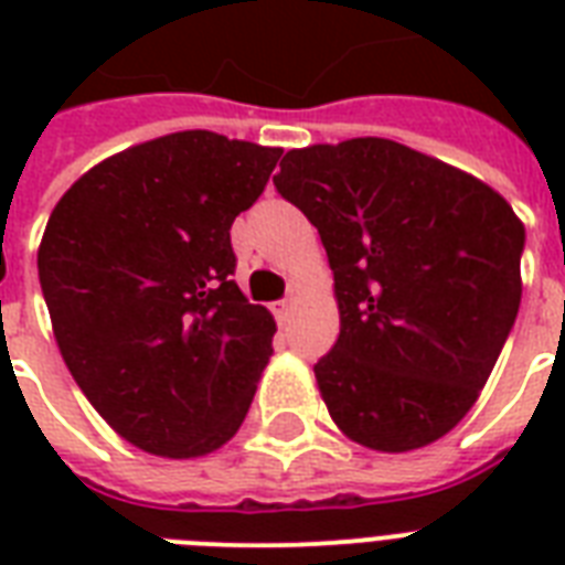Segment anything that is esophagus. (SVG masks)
I'll use <instances>...</instances> for the list:
<instances>
[{
	"label": "esophagus",
	"mask_w": 565,
	"mask_h": 565,
	"mask_svg": "<svg viewBox=\"0 0 565 565\" xmlns=\"http://www.w3.org/2000/svg\"><path fill=\"white\" fill-rule=\"evenodd\" d=\"M296 301H299V287H290L287 299H281L278 305H275V317H278V319L290 317L292 308H296Z\"/></svg>",
	"instance_id": "1"
}]
</instances>
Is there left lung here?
Here are the masks:
<instances>
[{"label": "left lung", "mask_w": 565, "mask_h": 565, "mask_svg": "<svg viewBox=\"0 0 565 565\" xmlns=\"http://www.w3.org/2000/svg\"><path fill=\"white\" fill-rule=\"evenodd\" d=\"M273 181L334 269L340 337L313 372L337 428L375 451L448 434L516 322L525 225L513 207L384 137L292 149Z\"/></svg>", "instance_id": "1"}]
</instances>
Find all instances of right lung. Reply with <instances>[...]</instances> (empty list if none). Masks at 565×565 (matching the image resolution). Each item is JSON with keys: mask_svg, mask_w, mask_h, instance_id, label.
Masks as SVG:
<instances>
[{"mask_svg": "<svg viewBox=\"0 0 565 565\" xmlns=\"http://www.w3.org/2000/svg\"><path fill=\"white\" fill-rule=\"evenodd\" d=\"M278 158L179 131L96 163L49 216L38 273L57 349L102 419L149 455H207L246 419L275 319L234 281L231 222Z\"/></svg>", "mask_w": 565, "mask_h": 565, "instance_id": "right-lung-1", "label": "right lung"}]
</instances>
